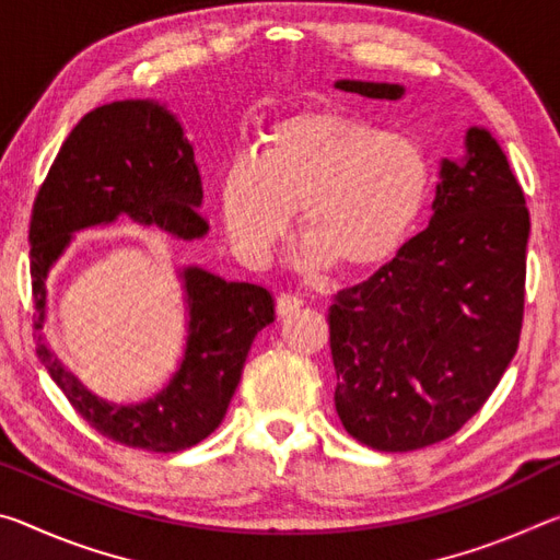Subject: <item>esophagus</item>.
I'll return each instance as SVG.
<instances>
[{
	"mask_svg": "<svg viewBox=\"0 0 560 560\" xmlns=\"http://www.w3.org/2000/svg\"><path fill=\"white\" fill-rule=\"evenodd\" d=\"M303 306V299H299L296 293H281L277 299V314L279 316H289L293 311H299Z\"/></svg>",
	"mask_w": 560,
	"mask_h": 560,
	"instance_id": "esophagus-1",
	"label": "esophagus"
}]
</instances>
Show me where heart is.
Here are the masks:
<instances>
[{"label": "heart", "instance_id": "heart-1", "mask_svg": "<svg viewBox=\"0 0 560 560\" xmlns=\"http://www.w3.org/2000/svg\"><path fill=\"white\" fill-rule=\"evenodd\" d=\"M432 192L415 138L340 113L279 122L261 153L240 150L222 173V217L236 257L264 267L303 207V264L373 269L410 240Z\"/></svg>", "mask_w": 560, "mask_h": 560}]
</instances>
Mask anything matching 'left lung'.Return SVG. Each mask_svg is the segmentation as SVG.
<instances>
[{
	"label": "left lung",
	"mask_w": 560,
	"mask_h": 560,
	"mask_svg": "<svg viewBox=\"0 0 560 560\" xmlns=\"http://www.w3.org/2000/svg\"><path fill=\"white\" fill-rule=\"evenodd\" d=\"M365 98L397 83L338 81ZM430 226L328 308L336 412L350 438L410 452L452 438L494 393L524 324L528 210L506 155L469 128L467 158L442 160Z\"/></svg>",
	"instance_id": "obj_1"
}]
</instances>
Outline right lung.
I'll return each instance as SVG.
<instances>
[{"mask_svg": "<svg viewBox=\"0 0 560 560\" xmlns=\"http://www.w3.org/2000/svg\"><path fill=\"white\" fill-rule=\"evenodd\" d=\"M200 205L202 179L192 145L173 113L153 101H116L86 113L63 140L34 200L30 244L36 353L75 412L103 438L126 447L179 452L220 428L254 336L277 318L273 296L257 283L224 281L187 267L179 273L189 308L179 371L153 400L110 405L89 393L46 348V277L73 232L110 224L122 214L197 240L207 232Z\"/></svg>", "mask_w": 560, "mask_h": 560, "instance_id": "obj_1", "label": "right lung"}]
</instances>
